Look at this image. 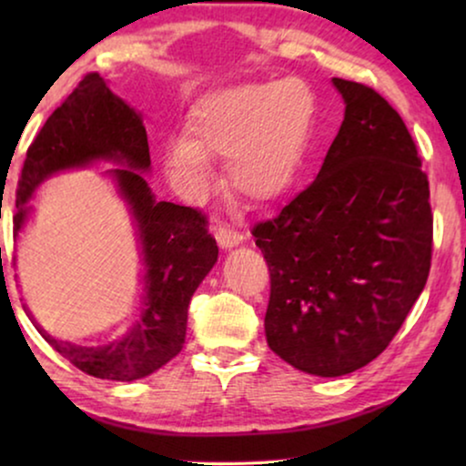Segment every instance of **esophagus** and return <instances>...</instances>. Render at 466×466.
<instances>
[{
  "mask_svg": "<svg viewBox=\"0 0 466 466\" xmlns=\"http://www.w3.org/2000/svg\"><path fill=\"white\" fill-rule=\"evenodd\" d=\"M214 235H216V241H218V246L225 248V250H231V248L239 246L241 241H244V235H241L238 228H233L231 225H225V222H216Z\"/></svg>",
  "mask_w": 466,
  "mask_h": 466,
  "instance_id": "esophagus-1",
  "label": "esophagus"
}]
</instances>
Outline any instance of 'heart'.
<instances>
[{
  "instance_id": "obj_1",
  "label": "heart",
  "mask_w": 466,
  "mask_h": 466,
  "mask_svg": "<svg viewBox=\"0 0 466 466\" xmlns=\"http://www.w3.org/2000/svg\"><path fill=\"white\" fill-rule=\"evenodd\" d=\"M316 99L299 78L208 93L188 110L187 131L167 137L163 165L177 190L201 199L212 188L209 155L227 158V184L252 206H271L295 184Z\"/></svg>"
}]
</instances>
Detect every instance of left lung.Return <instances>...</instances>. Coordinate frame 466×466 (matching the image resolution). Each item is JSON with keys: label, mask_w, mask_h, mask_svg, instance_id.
Wrapping results in <instances>:
<instances>
[{"label": "left lung", "mask_w": 466, "mask_h": 466, "mask_svg": "<svg viewBox=\"0 0 466 466\" xmlns=\"http://www.w3.org/2000/svg\"><path fill=\"white\" fill-rule=\"evenodd\" d=\"M346 112L316 180L252 228L269 265L265 335L299 371L339 378L384 352L431 269L429 177L399 112L333 78Z\"/></svg>", "instance_id": "obj_1"}]
</instances>
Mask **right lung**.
<instances>
[{
  "instance_id": "1",
  "label": "right lung",
  "mask_w": 466,
  "mask_h": 466,
  "mask_svg": "<svg viewBox=\"0 0 466 466\" xmlns=\"http://www.w3.org/2000/svg\"><path fill=\"white\" fill-rule=\"evenodd\" d=\"M101 161L118 165L106 174L129 208L137 235L144 289L136 320L123 337L104 346L55 339L34 316L31 320L80 371L101 380L133 381L158 371L182 350L188 303L218 260V246L201 212L157 201L144 177L150 171V150L142 114L114 95L99 74L85 76L29 146L16 190L15 239L34 212L29 201L44 180Z\"/></svg>"
}]
</instances>
